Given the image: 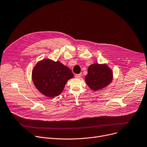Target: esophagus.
I'll use <instances>...</instances> for the list:
<instances>
[{"label": "esophagus", "mask_w": 147, "mask_h": 147, "mask_svg": "<svg viewBox=\"0 0 147 147\" xmlns=\"http://www.w3.org/2000/svg\"><path fill=\"white\" fill-rule=\"evenodd\" d=\"M81 76H82V74H81V73H80V74H76V75H75V77H76V78H80V77H81Z\"/></svg>", "instance_id": "esophagus-1"}]
</instances>
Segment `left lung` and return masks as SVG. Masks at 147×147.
I'll return each mask as SVG.
<instances>
[{"mask_svg": "<svg viewBox=\"0 0 147 147\" xmlns=\"http://www.w3.org/2000/svg\"><path fill=\"white\" fill-rule=\"evenodd\" d=\"M112 79V71L107 65L94 63L89 66L85 81L91 89L96 91L109 85Z\"/></svg>", "mask_w": 147, "mask_h": 147, "instance_id": "left-lung-1", "label": "left lung"}]
</instances>
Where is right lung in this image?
<instances>
[{
    "mask_svg": "<svg viewBox=\"0 0 147 147\" xmlns=\"http://www.w3.org/2000/svg\"><path fill=\"white\" fill-rule=\"evenodd\" d=\"M73 77L71 70L59 61L46 59L37 63L32 72L34 86L49 97L61 94L68 80Z\"/></svg>",
    "mask_w": 147,
    "mask_h": 147,
    "instance_id": "obj_1",
    "label": "right lung"
}]
</instances>
